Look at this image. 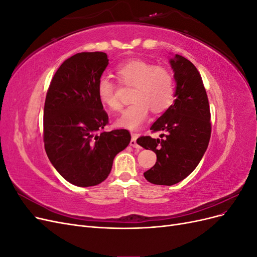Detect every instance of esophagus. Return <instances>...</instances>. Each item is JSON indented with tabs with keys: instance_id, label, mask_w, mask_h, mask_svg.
I'll list each match as a JSON object with an SVG mask.
<instances>
[{
	"instance_id": "34e87169",
	"label": "esophagus",
	"mask_w": 257,
	"mask_h": 257,
	"mask_svg": "<svg viewBox=\"0 0 257 257\" xmlns=\"http://www.w3.org/2000/svg\"><path fill=\"white\" fill-rule=\"evenodd\" d=\"M137 137H138V134H132V139H131V142H130V146L134 147V148H138L139 147L137 145V143H136Z\"/></svg>"
}]
</instances>
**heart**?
<instances>
[{"label":"heart","mask_w":257,"mask_h":257,"mask_svg":"<svg viewBox=\"0 0 257 257\" xmlns=\"http://www.w3.org/2000/svg\"><path fill=\"white\" fill-rule=\"evenodd\" d=\"M118 80L123 85H133L131 99L134 100L126 107L115 121V125L127 130L141 127L149 114L166 110L175 97V79L173 73L164 66H157L143 59H132L115 67ZM99 102L110 110H119L121 103L118 98V87L106 75L96 84Z\"/></svg>","instance_id":"b5f03b06"}]
</instances>
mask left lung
Returning a JSON list of instances; mask_svg holds the SVG:
<instances>
[{"mask_svg":"<svg viewBox=\"0 0 257 257\" xmlns=\"http://www.w3.org/2000/svg\"><path fill=\"white\" fill-rule=\"evenodd\" d=\"M176 99L150 130L164 132L161 139L142 136L137 144L157 154L155 165L144 174L148 181L173 185L188 177L203 158L211 136V114L203 79L191 61L176 54Z\"/></svg>","mask_w":257,"mask_h":257,"instance_id":"left-lung-1","label":"left lung"}]
</instances>
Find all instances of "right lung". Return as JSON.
Segmentation results:
<instances>
[{"mask_svg": "<svg viewBox=\"0 0 257 257\" xmlns=\"http://www.w3.org/2000/svg\"><path fill=\"white\" fill-rule=\"evenodd\" d=\"M107 65L104 52L76 53L58 68L46 95V153L65 180L82 188L103 182L115 155L131 142L127 130L104 131L108 114L96 84Z\"/></svg>", "mask_w": 257, "mask_h": 257, "instance_id": "obj_1", "label": "right lung"}]
</instances>
